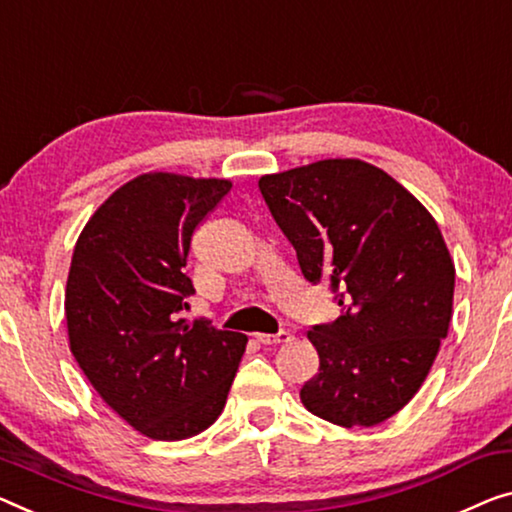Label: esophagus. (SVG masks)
I'll return each mask as SVG.
<instances>
[{
  "label": "esophagus",
  "mask_w": 512,
  "mask_h": 512,
  "mask_svg": "<svg viewBox=\"0 0 512 512\" xmlns=\"http://www.w3.org/2000/svg\"><path fill=\"white\" fill-rule=\"evenodd\" d=\"M255 340L259 345H285V342H292L294 335L289 331H278V333H257Z\"/></svg>",
  "instance_id": "obj_1"
}]
</instances>
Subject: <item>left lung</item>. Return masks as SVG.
<instances>
[{"label":"left lung","mask_w":512,"mask_h":512,"mask_svg":"<svg viewBox=\"0 0 512 512\" xmlns=\"http://www.w3.org/2000/svg\"><path fill=\"white\" fill-rule=\"evenodd\" d=\"M303 278L329 280L340 317L308 340L319 372L301 388L342 427L384 423L414 398L453 317L455 266L421 202L379 167L331 158L259 179Z\"/></svg>","instance_id":"left-lung-1"}]
</instances>
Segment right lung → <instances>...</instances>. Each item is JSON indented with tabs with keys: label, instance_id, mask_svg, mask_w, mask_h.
<instances>
[{
	"label": "right lung",
	"instance_id": "obj_1",
	"mask_svg": "<svg viewBox=\"0 0 512 512\" xmlns=\"http://www.w3.org/2000/svg\"><path fill=\"white\" fill-rule=\"evenodd\" d=\"M227 179L151 172L105 200L75 243L66 282L68 342L96 393L158 441L216 421L246 352L243 333L179 317L195 294L183 266Z\"/></svg>",
	"mask_w": 512,
	"mask_h": 512
}]
</instances>
